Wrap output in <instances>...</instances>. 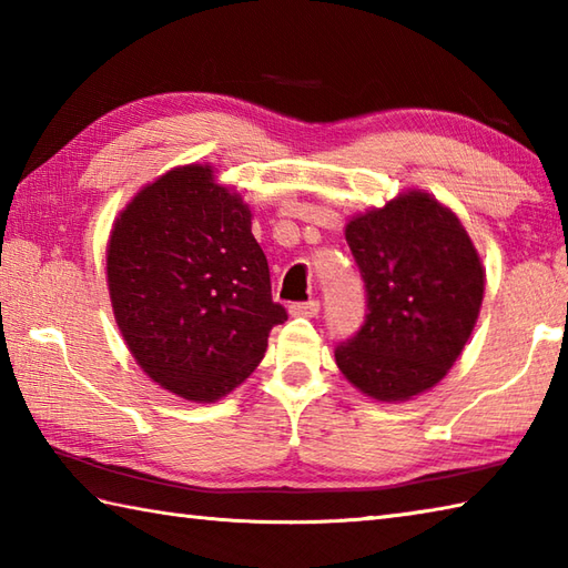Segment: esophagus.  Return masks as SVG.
Wrapping results in <instances>:
<instances>
[{
    "mask_svg": "<svg viewBox=\"0 0 568 568\" xmlns=\"http://www.w3.org/2000/svg\"><path fill=\"white\" fill-rule=\"evenodd\" d=\"M291 315H295V317H317L320 315V303H317V300H310V303H293Z\"/></svg>",
    "mask_w": 568,
    "mask_h": 568,
    "instance_id": "34e87169",
    "label": "esophagus"
}]
</instances>
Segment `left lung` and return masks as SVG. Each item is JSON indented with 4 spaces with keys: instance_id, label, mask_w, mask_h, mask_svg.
<instances>
[{
    "instance_id": "left-lung-1",
    "label": "left lung",
    "mask_w": 568,
    "mask_h": 568,
    "mask_svg": "<svg viewBox=\"0 0 568 568\" xmlns=\"http://www.w3.org/2000/svg\"><path fill=\"white\" fill-rule=\"evenodd\" d=\"M366 285V320L336 346V366L383 403L434 388L466 346L486 273L458 216L409 190L346 224Z\"/></svg>"
}]
</instances>
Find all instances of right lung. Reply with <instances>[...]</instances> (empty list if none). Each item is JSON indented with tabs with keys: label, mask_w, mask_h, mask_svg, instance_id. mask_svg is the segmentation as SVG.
Returning a JSON list of instances; mask_svg holds the SVG:
<instances>
[{
	"label": "right lung",
	"mask_w": 568,
	"mask_h": 568,
	"mask_svg": "<svg viewBox=\"0 0 568 568\" xmlns=\"http://www.w3.org/2000/svg\"><path fill=\"white\" fill-rule=\"evenodd\" d=\"M106 285L129 352L165 390L214 403L261 364L275 324L271 271L241 195L183 165L116 216Z\"/></svg>",
	"instance_id": "obj_1"
}]
</instances>
